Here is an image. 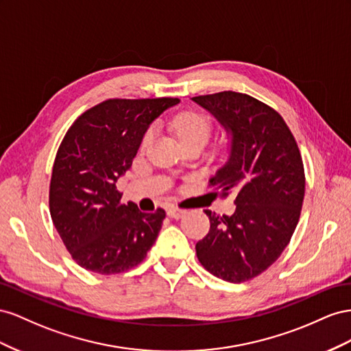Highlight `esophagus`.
<instances>
[{"label":"esophagus","instance_id":"1","mask_svg":"<svg viewBox=\"0 0 351 351\" xmlns=\"http://www.w3.org/2000/svg\"><path fill=\"white\" fill-rule=\"evenodd\" d=\"M185 215V210L175 207V206H169L167 208V216L172 217V219H181Z\"/></svg>","mask_w":351,"mask_h":351}]
</instances>
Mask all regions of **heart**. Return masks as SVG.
Masks as SVG:
<instances>
[{
  "label": "heart",
  "instance_id": "heart-1",
  "mask_svg": "<svg viewBox=\"0 0 351 351\" xmlns=\"http://www.w3.org/2000/svg\"><path fill=\"white\" fill-rule=\"evenodd\" d=\"M167 126L181 139L184 145L199 144L204 147L213 134L212 117L202 112H195V110H185V112L172 116L167 120ZM153 139L154 129L148 128L141 139V148H148Z\"/></svg>",
  "mask_w": 351,
  "mask_h": 351
}]
</instances>
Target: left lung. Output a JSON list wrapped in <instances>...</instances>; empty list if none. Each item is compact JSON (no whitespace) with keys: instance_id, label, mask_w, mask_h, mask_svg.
Wrapping results in <instances>:
<instances>
[{"instance_id":"left-lung-1","label":"left lung","mask_w":351,"mask_h":351,"mask_svg":"<svg viewBox=\"0 0 351 351\" xmlns=\"http://www.w3.org/2000/svg\"><path fill=\"white\" fill-rule=\"evenodd\" d=\"M232 134L228 163L208 186L234 195L232 216L204 213L208 234L195 244L198 262L232 284L272 266L289 244L302 213L306 176L295 138L282 116L260 99L234 91L194 97Z\"/></svg>"}]
</instances>
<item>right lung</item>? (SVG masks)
Instances as JSON below:
<instances>
[{"label": "right lung", "instance_id": "1", "mask_svg": "<svg viewBox=\"0 0 351 351\" xmlns=\"http://www.w3.org/2000/svg\"><path fill=\"white\" fill-rule=\"evenodd\" d=\"M173 97L110 98L88 108L67 129L53 165L49 213L75 262L99 275L136 267L162 229L166 212L120 203L119 176L132 166L147 128Z\"/></svg>", "mask_w": 351, "mask_h": 351}]
</instances>
